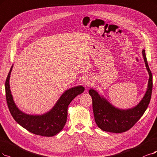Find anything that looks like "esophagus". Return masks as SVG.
<instances>
[{
	"label": "esophagus",
	"instance_id": "obj_1",
	"mask_svg": "<svg viewBox=\"0 0 157 157\" xmlns=\"http://www.w3.org/2000/svg\"><path fill=\"white\" fill-rule=\"evenodd\" d=\"M84 84L85 86H89L90 84H91V82H90V79H89V78H86L85 79H84Z\"/></svg>",
	"mask_w": 157,
	"mask_h": 157
}]
</instances>
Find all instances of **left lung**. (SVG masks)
<instances>
[{
  "label": "left lung",
  "instance_id": "8db88e82",
  "mask_svg": "<svg viewBox=\"0 0 157 157\" xmlns=\"http://www.w3.org/2000/svg\"><path fill=\"white\" fill-rule=\"evenodd\" d=\"M144 59L149 75L148 87L142 100L135 107L128 110H120L111 105L101 98L98 92L90 89L89 93L92 99V109L96 124L104 131L120 133L130 129L139 120L149 105L153 89L152 74L149 68L145 50L142 51Z\"/></svg>",
  "mask_w": 157,
  "mask_h": 157
}]
</instances>
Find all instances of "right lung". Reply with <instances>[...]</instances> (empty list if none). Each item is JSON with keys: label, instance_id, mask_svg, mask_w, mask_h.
Listing matches in <instances>:
<instances>
[{"label": "right lung", "instance_id": "obj_1", "mask_svg": "<svg viewBox=\"0 0 157 157\" xmlns=\"http://www.w3.org/2000/svg\"><path fill=\"white\" fill-rule=\"evenodd\" d=\"M13 66L10 70L5 83L6 98L9 111L14 120L22 127L33 134L42 136H53L65 126L67 118L68 105L74 98L82 94L85 88L75 86L67 90L50 111L40 116L28 115L22 113L15 105L11 94L9 80Z\"/></svg>", "mask_w": 157, "mask_h": 157}]
</instances>
